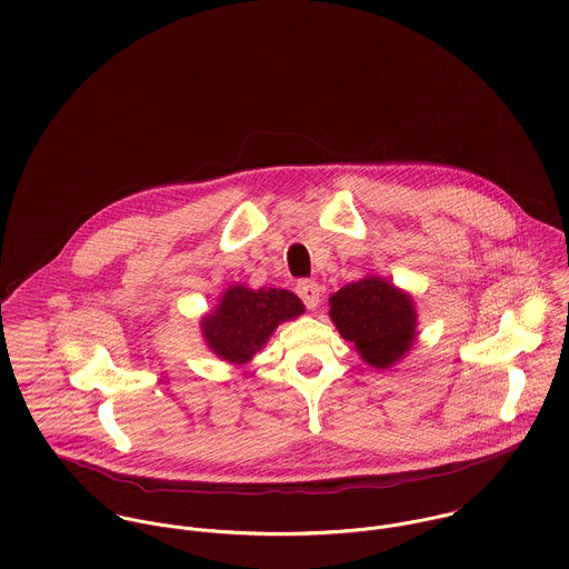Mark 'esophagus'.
Returning <instances> with one entry per match:
<instances>
[{
	"mask_svg": "<svg viewBox=\"0 0 569 569\" xmlns=\"http://www.w3.org/2000/svg\"><path fill=\"white\" fill-rule=\"evenodd\" d=\"M296 291H298V296L302 298V302L307 305V309H318V305H320V287H318V282H313V280H300L298 284H296Z\"/></svg>",
	"mask_w": 569,
	"mask_h": 569,
	"instance_id": "esophagus-1",
	"label": "esophagus"
}]
</instances>
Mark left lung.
I'll use <instances>...</instances> for the list:
<instances>
[{
  "label": "left lung",
  "instance_id": "obj_1",
  "mask_svg": "<svg viewBox=\"0 0 569 569\" xmlns=\"http://www.w3.org/2000/svg\"><path fill=\"white\" fill-rule=\"evenodd\" d=\"M328 316L339 335L375 370L397 366L418 337V313L409 291L366 273L328 298Z\"/></svg>",
  "mask_w": 569,
  "mask_h": 569
}]
</instances>
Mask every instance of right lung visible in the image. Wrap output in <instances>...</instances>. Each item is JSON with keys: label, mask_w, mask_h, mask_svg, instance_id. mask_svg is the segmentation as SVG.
Listing matches in <instances>:
<instances>
[{"label": "right lung", "mask_w": 569, "mask_h": 569, "mask_svg": "<svg viewBox=\"0 0 569 569\" xmlns=\"http://www.w3.org/2000/svg\"><path fill=\"white\" fill-rule=\"evenodd\" d=\"M302 313V300L287 289H249L234 282L221 293L219 305L201 318L199 328L206 346L219 359L244 366L264 348L278 326Z\"/></svg>", "instance_id": "1"}]
</instances>
